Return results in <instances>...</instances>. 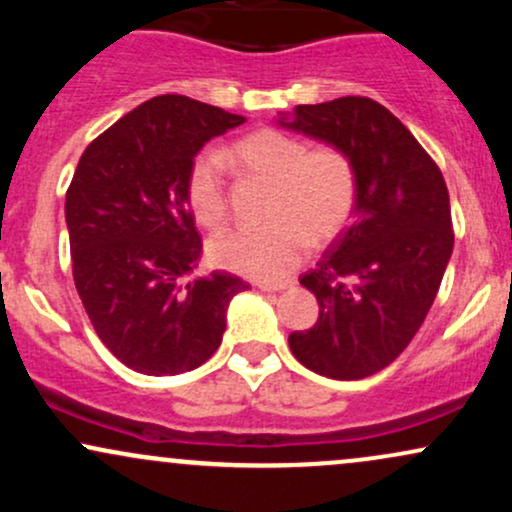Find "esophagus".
I'll return each mask as SVG.
<instances>
[{
    "instance_id": "1",
    "label": "esophagus",
    "mask_w": 512,
    "mask_h": 512,
    "mask_svg": "<svg viewBox=\"0 0 512 512\" xmlns=\"http://www.w3.org/2000/svg\"><path fill=\"white\" fill-rule=\"evenodd\" d=\"M293 286L291 279H284V281H257V289L260 291H267V293H274V291H284Z\"/></svg>"
}]
</instances>
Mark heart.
I'll use <instances>...</instances> for the list:
<instances>
[{"label":"heart","instance_id":"1","mask_svg":"<svg viewBox=\"0 0 512 512\" xmlns=\"http://www.w3.org/2000/svg\"><path fill=\"white\" fill-rule=\"evenodd\" d=\"M248 178L269 182L264 219L211 240V260L252 279H281L305 260L310 240L330 243L344 231L356 207L358 180L351 158L337 146H313L284 129L264 127L228 149ZM185 197L204 228L228 219V190L221 158L202 151L190 163Z\"/></svg>","mask_w":512,"mask_h":512}]
</instances>
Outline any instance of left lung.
I'll return each instance as SVG.
<instances>
[{
  "label": "left lung",
  "mask_w": 512,
  "mask_h": 512,
  "mask_svg": "<svg viewBox=\"0 0 512 512\" xmlns=\"http://www.w3.org/2000/svg\"><path fill=\"white\" fill-rule=\"evenodd\" d=\"M281 125L337 146L356 168L354 221L301 284L320 303L291 354L317 375L361 380L390 366L424 325L452 255L443 173L385 105L344 96L296 105Z\"/></svg>",
  "instance_id": "8db88e82"
}]
</instances>
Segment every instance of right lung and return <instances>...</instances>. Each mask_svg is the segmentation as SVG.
<instances>
[{
  "instance_id": "1",
  "label": "right lung",
  "mask_w": 512,
  "mask_h": 512,
  "mask_svg": "<svg viewBox=\"0 0 512 512\" xmlns=\"http://www.w3.org/2000/svg\"><path fill=\"white\" fill-rule=\"evenodd\" d=\"M187 96H156L93 139L79 158L64 216L72 274L110 354L144 375H178L219 349L226 310L248 281L192 276L202 238L185 180L209 139L243 125Z\"/></svg>"
}]
</instances>
